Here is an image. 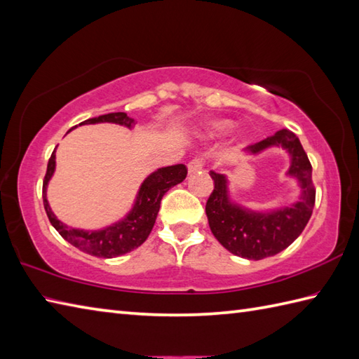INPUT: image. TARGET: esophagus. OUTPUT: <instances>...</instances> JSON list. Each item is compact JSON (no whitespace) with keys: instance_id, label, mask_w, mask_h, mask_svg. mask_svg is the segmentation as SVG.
I'll list each match as a JSON object with an SVG mask.
<instances>
[{"instance_id":"34e87169","label":"esophagus","mask_w":359,"mask_h":359,"mask_svg":"<svg viewBox=\"0 0 359 359\" xmlns=\"http://www.w3.org/2000/svg\"><path fill=\"white\" fill-rule=\"evenodd\" d=\"M203 168V160L202 158H193L191 162L188 163V172L189 174H194V172H199Z\"/></svg>"}]
</instances>
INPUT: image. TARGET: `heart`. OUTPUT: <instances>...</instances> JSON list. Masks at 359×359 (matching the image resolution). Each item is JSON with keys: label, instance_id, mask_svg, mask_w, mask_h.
<instances>
[{"label": "heart", "instance_id": "1", "mask_svg": "<svg viewBox=\"0 0 359 359\" xmlns=\"http://www.w3.org/2000/svg\"><path fill=\"white\" fill-rule=\"evenodd\" d=\"M228 128H230V121L215 120V121H211V123H208L207 131L211 137H217V135H222Z\"/></svg>", "mask_w": 359, "mask_h": 359}]
</instances>
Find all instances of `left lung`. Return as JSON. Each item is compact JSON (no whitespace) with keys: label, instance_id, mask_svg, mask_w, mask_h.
Returning <instances> with one entry per match:
<instances>
[{"label":"left lung","instance_id":"1","mask_svg":"<svg viewBox=\"0 0 359 359\" xmlns=\"http://www.w3.org/2000/svg\"><path fill=\"white\" fill-rule=\"evenodd\" d=\"M280 147L290 154L287 175H292L301 187V197L290 207L271 211L243 208L230 199L225 174L210 171L215 189L207 201V217L211 233L230 253L261 261L285 250L297 239L313 212L316 189L311 182V165L302 144L288 129H280L265 140L250 144L247 154H261L262 151Z\"/></svg>","mask_w":359,"mask_h":359}]
</instances>
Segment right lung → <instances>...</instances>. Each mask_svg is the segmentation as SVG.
Instances as JSON below:
<instances>
[{
  "instance_id": "obj_1",
  "label": "right lung",
  "mask_w": 359,
  "mask_h": 359,
  "mask_svg": "<svg viewBox=\"0 0 359 359\" xmlns=\"http://www.w3.org/2000/svg\"><path fill=\"white\" fill-rule=\"evenodd\" d=\"M93 123H116L131 129L134 126V118L128 117L125 112H111L100 117L81 121L80 125ZM69 131H72V129H69ZM53 171H55V151L52 152L49 158L48 171H46L43 180V203L52 226L55 228L65 241L72 243L74 247H77L90 256L106 259L126 255L134 248L140 247L148 239L152 226L156 224L162 197L168 189L184 182L188 172L187 166L182 163L158 168L157 171L151 172L143 180L139 193H137L134 207L123 219L109 226L102 228V230L88 231L80 230V228L67 226L52 212L48 197H46V189H48Z\"/></svg>"
}]
</instances>
